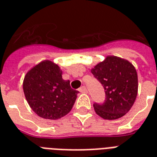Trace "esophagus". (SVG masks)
<instances>
[{
    "mask_svg": "<svg viewBox=\"0 0 157 157\" xmlns=\"http://www.w3.org/2000/svg\"><path fill=\"white\" fill-rule=\"evenodd\" d=\"M79 91L81 92V93H87V89H86V86H81V88L79 89Z\"/></svg>",
    "mask_w": 157,
    "mask_h": 157,
    "instance_id": "1",
    "label": "esophagus"
}]
</instances>
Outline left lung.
Instances as JSON below:
<instances>
[{
    "label": "left lung",
    "mask_w": 157,
    "mask_h": 157,
    "mask_svg": "<svg viewBox=\"0 0 157 157\" xmlns=\"http://www.w3.org/2000/svg\"><path fill=\"white\" fill-rule=\"evenodd\" d=\"M94 77L103 85L106 94L103 104L94 108L105 120H117L129 112L138 94V75L134 65L117 56H107L91 69Z\"/></svg>",
    "instance_id": "obj_1"
}]
</instances>
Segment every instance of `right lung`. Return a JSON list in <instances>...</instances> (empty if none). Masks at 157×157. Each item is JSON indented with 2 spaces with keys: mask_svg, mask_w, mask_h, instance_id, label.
<instances>
[{
  "mask_svg": "<svg viewBox=\"0 0 157 157\" xmlns=\"http://www.w3.org/2000/svg\"><path fill=\"white\" fill-rule=\"evenodd\" d=\"M63 71L50 60L39 63L27 72L23 88L28 104L44 119L58 120L66 116L76 102L77 90L64 81Z\"/></svg>",
  "mask_w": 157,
  "mask_h": 157,
  "instance_id": "add662e5",
  "label": "right lung"
}]
</instances>
